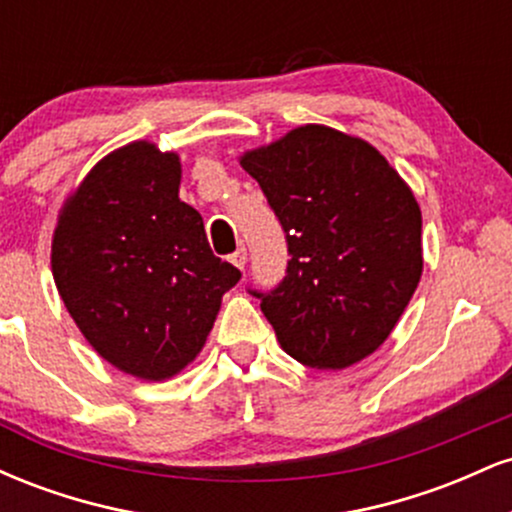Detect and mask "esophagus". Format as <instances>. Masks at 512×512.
<instances>
[{
	"mask_svg": "<svg viewBox=\"0 0 512 512\" xmlns=\"http://www.w3.org/2000/svg\"><path fill=\"white\" fill-rule=\"evenodd\" d=\"M231 262L236 264L238 269H245V264H248V250L245 248H238L236 252L231 255Z\"/></svg>",
	"mask_w": 512,
	"mask_h": 512,
	"instance_id": "esophagus-1",
	"label": "esophagus"
}]
</instances>
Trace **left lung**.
I'll use <instances>...</instances> for the list:
<instances>
[{"label": "left lung", "mask_w": 512, "mask_h": 512, "mask_svg": "<svg viewBox=\"0 0 512 512\" xmlns=\"http://www.w3.org/2000/svg\"><path fill=\"white\" fill-rule=\"evenodd\" d=\"M289 243L286 276L255 293L286 354L317 370L385 344L421 272V209L387 158L354 134L301 125L240 156Z\"/></svg>", "instance_id": "obj_1"}]
</instances>
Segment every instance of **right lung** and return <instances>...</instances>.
I'll return each mask as SVG.
<instances>
[{
    "instance_id": "obj_1",
    "label": "right lung",
    "mask_w": 512,
    "mask_h": 512,
    "mask_svg": "<svg viewBox=\"0 0 512 512\" xmlns=\"http://www.w3.org/2000/svg\"><path fill=\"white\" fill-rule=\"evenodd\" d=\"M180 178L175 151L129 142L69 192L52 233V276L76 327L110 366L149 383L195 361L240 281L180 199Z\"/></svg>"
}]
</instances>
